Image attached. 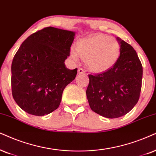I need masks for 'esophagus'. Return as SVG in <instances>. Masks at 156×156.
<instances>
[{"label": "esophagus", "instance_id": "1", "mask_svg": "<svg viewBox=\"0 0 156 156\" xmlns=\"http://www.w3.org/2000/svg\"><path fill=\"white\" fill-rule=\"evenodd\" d=\"M78 74H83L84 73V70L83 68H78Z\"/></svg>", "mask_w": 156, "mask_h": 156}]
</instances>
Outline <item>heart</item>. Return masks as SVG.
I'll return each mask as SVG.
<instances>
[{"mask_svg": "<svg viewBox=\"0 0 156 156\" xmlns=\"http://www.w3.org/2000/svg\"><path fill=\"white\" fill-rule=\"evenodd\" d=\"M76 52L70 51V58L77 60L78 55L84 60L86 68L93 73H102L117 62L121 48L118 41L105 34H97L81 39L76 42Z\"/></svg>", "mask_w": 156, "mask_h": 156, "instance_id": "b5f03b06", "label": "heart"}]
</instances>
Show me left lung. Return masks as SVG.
I'll return each mask as SVG.
<instances>
[{
  "mask_svg": "<svg viewBox=\"0 0 156 156\" xmlns=\"http://www.w3.org/2000/svg\"><path fill=\"white\" fill-rule=\"evenodd\" d=\"M121 53L111 69L96 75H88L86 90L88 104L96 113L114 119L125 115L140 98L143 66L134 48L119 37Z\"/></svg>",
  "mask_w": 156,
  "mask_h": 156,
  "instance_id": "obj_1",
  "label": "left lung"
}]
</instances>
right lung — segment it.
<instances>
[{
    "label": "right lung",
    "instance_id": "right-lung-1",
    "mask_svg": "<svg viewBox=\"0 0 156 156\" xmlns=\"http://www.w3.org/2000/svg\"><path fill=\"white\" fill-rule=\"evenodd\" d=\"M75 32L49 27L31 34L11 65V88L16 103L27 113L44 116L59 107L67 85L78 69H68Z\"/></svg>",
    "mask_w": 156,
    "mask_h": 156
}]
</instances>
